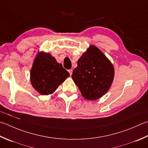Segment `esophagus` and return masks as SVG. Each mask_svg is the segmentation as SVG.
I'll return each instance as SVG.
<instances>
[{"label": "esophagus", "mask_w": 148, "mask_h": 148, "mask_svg": "<svg viewBox=\"0 0 148 148\" xmlns=\"http://www.w3.org/2000/svg\"><path fill=\"white\" fill-rule=\"evenodd\" d=\"M68 71H69V74H70V75L71 76L72 74V71H72V69H70V70H69Z\"/></svg>", "instance_id": "1"}]
</instances>
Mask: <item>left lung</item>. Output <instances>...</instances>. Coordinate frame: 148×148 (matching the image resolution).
Returning <instances> with one entry per match:
<instances>
[{
  "label": "left lung",
  "instance_id": "1",
  "mask_svg": "<svg viewBox=\"0 0 148 148\" xmlns=\"http://www.w3.org/2000/svg\"><path fill=\"white\" fill-rule=\"evenodd\" d=\"M114 69L99 49L90 46L77 61L72 78L83 97L94 101L105 94L111 86Z\"/></svg>",
  "mask_w": 148,
  "mask_h": 148
}]
</instances>
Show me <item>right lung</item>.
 Instances as JSON below:
<instances>
[{
    "label": "right lung",
    "mask_w": 148,
    "mask_h": 148,
    "mask_svg": "<svg viewBox=\"0 0 148 148\" xmlns=\"http://www.w3.org/2000/svg\"><path fill=\"white\" fill-rule=\"evenodd\" d=\"M30 75L34 88L40 94L49 95L53 94L70 74L50 54L40 53L34 59Z\"/></svg>",
    "instance_id": "1"
}]
</instances>
